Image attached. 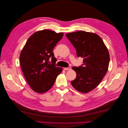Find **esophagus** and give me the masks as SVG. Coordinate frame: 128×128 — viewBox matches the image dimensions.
I'll list each match as a JSON object with an SVG mask.
<instances>
[{"label": "esophagus", "instance_id": "obj_1", "mask_svg": "<svg viewBox=\"0 0 128 128\" xmlns=\"http://www.w3.org/2000/svg\"><path fill=\"white\" fill-rule=\"evenodd\" d=\"M64 70H69L71 69V67L70 66H68V67H67V68H64Z\"/></svg>", "mask_w": 128, "mask_h": 128}]
</instances>
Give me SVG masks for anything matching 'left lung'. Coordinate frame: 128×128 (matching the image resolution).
<instances>
[{"instance_id": "obj_1", "label": "left lung", "mask_w": 128, "mask_h": 128, "mask_svg": "<svg viewBox=\"0 0 128 128\" xmlns=\"http://www.w3.org/2000/svg\"><path fill=\"white\" fill-rule=\"evenodd\" d=\"M66 36L76 48L77 57L83 58L81 66L72 67L76 76L71 84L79 92L88 93L98 86L106 74L110 59L108 50L96 34L80 31Z\"/></svg>"}]
</instances>
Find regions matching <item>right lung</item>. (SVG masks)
<instances>
[{
    "instance_id": "add662e5",
    "label": "right lung",
    "mask_w": 128,
    "mask_h": 128,
    "mask_svg": "<svg viewBox=\"0 0 128 128\" xmlns=\"http://www.w3.org/2000/svg\"><path fill=\"white\" fill-rule=\"evenodd\" d=\"M49 30L36 32L28 40L20 56L21 67L28 83L35 92L45 93L50 90L62 71L57 67L53 49L63 37ZM52 59L50 64L49 58Z\"/></svg>"
}]
</instances>
